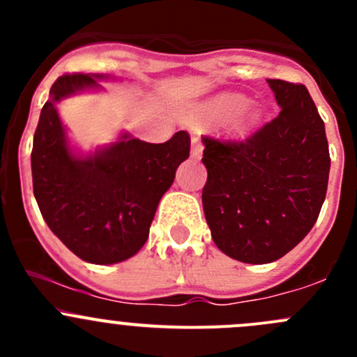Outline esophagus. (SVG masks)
Instances as JSON below:
<instances>
[{"mask_svg": "<svg viewBox=\"0 0 357 357\" xmlns=\"http://www.w3.org/2000/svg\"><path fill=\"white\" fill-rule=\"evenodd\" d=\"M202 152H204V145H202L199 136H192V155L195 158L202 157Z\"/></svg>", "mask_w": 357, "mask_h": 357, "instance_id": "34e87169", "label": "esophagus"}]
</instances>
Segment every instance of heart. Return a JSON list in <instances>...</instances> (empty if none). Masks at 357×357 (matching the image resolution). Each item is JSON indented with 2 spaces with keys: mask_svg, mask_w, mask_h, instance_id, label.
<instances>
[{
  "mask_svg": "<svg viewBox=\"0 0 357 357\" xmlns=\"http://www.w3.org/2000/svg\"><path fill=\"white\" fill-rule=\"evenodd\" d=\"M199 114L214 121H225L231 114L229 126L236 132L248 131L261 119V109L254 103H245V96L238 93H222L207 100L199 107Z\"/></svg>",
  "mask_w": 357,
  "mask_h": 357,
  "instance_id": "b5f03b06",
  "label": "heart"
}]
</instances>
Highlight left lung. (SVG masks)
Listing matches in <instances>:
<instances>
[{
	"label": "left lung",
	"mask_w": 357,
	"mask_h": 357,
	"mask_svg": "<svg viewBox=\"0 0 357 357\" xmlns=\"http://www.w3.org/2000/svg\"><path fill=\"white\" fill-rule=\"evenodd\" d=\"M278 117L245 142L204 138L202 204L214 243L247 264L283 257L311 231L326 197L325 122L302 84L268 79Z\"/></svg>",
	"instance_id": "1"
}]
</instances>
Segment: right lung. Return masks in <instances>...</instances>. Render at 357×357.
<instances>
[{
  "instance_id": "obj_1",
  "label": "right lung",
  "mask_w": 357,
  "mask_h": 357,
  "mask_svg": "<svg viewBox=\"0 0 357 357\" xmlns=\"http://www.w3.org/2000/svg\"><path fill=\"white\" fill-rule=\"evenodd\" d=\"M107 74L62 75L50 89L31 153L32 186L46 225L68 250L91 264H117L145 245L162 195L190 155V136L146 143L122 131L117 142L82 153L70 143L59 105L103 91Z\"/></svg>"
}]
</instances>
